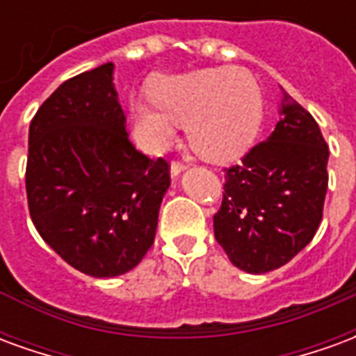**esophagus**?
<instances>
[{
  "label": "esophagus",
  "mask_w": 356,
  "mask_h": 356,
  "mask_svg": "<svg viewBox=\"0 0 356 356\" xmlns=\"http://www.w3.org/2000/svg\"><path fill=\"white\" fill-rule=\"evenodd\" d=\"M185 168H186L185 162H181V160H173V162H171V175H173V177H177L179 173L185 170Z\"/></svg>",
  "instance_id": "obj_1"
}]
</instances>
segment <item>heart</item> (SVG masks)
Returning <instances> with one entry per match:
<instances>
[{"label": "heart", "instance_id": "heart-1", "mask_svg": "<svg viewBox=\"0 0 356 356\" xmlns=\"http://www.w3.org/2000/svg\"><path fill=\"white\" fill-rule=\"evenodd\" d=\"M152 101L131 102L133 131L147 150L170 145L186 125L191 147L208 160H229L252 143L263 118L254 74L238 66L163 76L150 86Z\"/></svg>", "mask_w": 356, "mask_h": 356}]
</instances>
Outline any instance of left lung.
<instances>
[{
	"mask_svg": "<svg viewBox=\"0 0 356 356\" xmlns=\"http://www.w3.org/2000/svg\"><path fill=\"white\" fill-rule=\"evenodd\" d=\"M328 156L314 118L284 91L275 131L223 170L213 232L232 265L268 273L313 240L328 191Z\"/></svg>",
	"mask_w": 356,
	"mask_h": 356,
	"instance_id": "1",
	"label": "left lung"
}]
</instances>
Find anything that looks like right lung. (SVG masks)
Segmentation results:
<instances>
[{"mask_svg": "<svg viewBox=\"0 0 356 356\" xmlns=\"http://www.w3.org/2000/svg\"><path fill=\"white\" fill-rule=\"evenodd\" d=\"M114 65L78 74L30 122V217L68 265L97 278L137 267L154 244L170 162L148 158L125 131Z\"/></svg>", "mask_w": 356, "mask_h": 356, "instance_id": "add662e5", "label": "right lung"}]
</instances>
